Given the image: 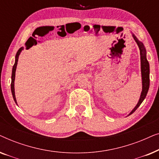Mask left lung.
I'll list each match as a JSON object with an SVG mask.
<instances>
[{
	"label": "left lung",
	"mask_w": 159,
	"mask_h": 159,
	"mask_svg": "<svg viewBox=\"0 0 159 159\" xmlns=\"http://www.w3.org/2000/svg\"><path fill=\"white\" fill-rule=\"evenodd\" d=\"M133 35V38L134 40L136 41L137 44L138 45L139 48H140V61H141V72H142V80H143V90L141 93L140 98L139 100V102L137 104V106L134 107L133 110L132 111V112L130 113L129 115H131L132 113L135 111L137 108L140 106V104L142 103L143 100L145 99V98L146 97V95L148 93L150 85V78H149V74H150V68H149V63L148 61L146 58V51L144 45L141 42H140L138 39L136 38V37Z\"/></svg>",
	"instance_id": "1"
}]
</instances>
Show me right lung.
I'll list each match as a JSON object with an SVG mask.
<instances>
[{"label": "right lung", "instance_id": "add662e5", "mask_svg": "<svg viewBox=\"0 0 159 159\" xmlns=\"http://www.w3.org/2000/svg\"><path fill=\"white\" fill-rule=\"evenodd\" d=\"M23 50V48H21L19 49V51H17L16 55V60H15V64L14 66H13V69H12V75H11V93H12V95L13 98H14V100L15 101V103H16V97H15V92H14V80H15V72H16V66H17V62H18V59H19V54L21 53V51ZM17 104V103H16Z\"/></svg>", "mask_w": 159, "mask_h": 159}]
</instances>
